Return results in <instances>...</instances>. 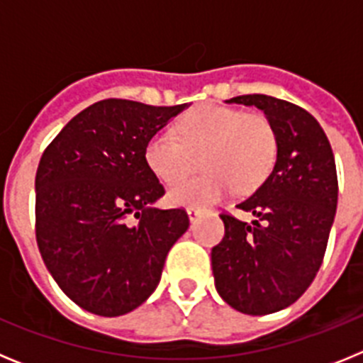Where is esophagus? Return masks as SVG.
I'll return each instance as SVG.
<instances>
[{
  "label": "esophagus",
  "mask_w": 363,
  "mask_h": 363,
  "mask_svg": "<svg viewBox=\"0 0 363 363\" xmlns=\"http://www.w3.org/2000/svg\"><path fill=\"white\" fill-rule=\"evenodd\" d=\"M187 214H189V220L196 221L198 218L201 216V209H198V207H189Z\"/></svg>",
  "instance_id": "34e87169"
}]
</instances>
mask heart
<instances>
[{
  "label": "heart",
  "instance_id": "obj_1",
  "mask_svg": "<svg viewBox=\"0 0 363 363\" xmlns=\"http://www.w3.org/2000/svg\"><path fill=\"white\" fill-rule=\"evenodd\" d=\"M176 134L158 133L145 145V163L163 184L196 170V179L172 185L167 198L182 207H207L238 187L252 192L271 176L278 158V136L264 114L223 105H200L176 123Z\"/></svg>",
  "mask_w": 363,
  "mask_h": 363
}]
</instances>
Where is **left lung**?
<instances>
[{
  "label": "left lung",
  "instance_id": "obj_1",
  "mask_svg": "<svg viewBox=\"0 0 363 363\" xmlns=\"http://www.w3.org/2000/svg\"><path fill=\"white\" fill-rule=\"evenodd\" d=\"M227 104L264 111L278 136L271 176L236 205L256 220L220 214L225 236L211 252L218 294L233 309L262 316L294 303L322 265L338 203L335 154L306 108L265 94Z\"/></svg>",
  "mask_w": 363,
  "mask_h": 363
}]
</instances>
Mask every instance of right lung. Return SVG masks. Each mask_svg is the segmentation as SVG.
<instances>
[{"label":"right lung","instance_id":"1","mask_svg":"<svg viewBox=\"0 0 363 363\" xmlns=\"http://www.w3.org/2000/svg\"><path fill=\"white\" fill-rule=\"evenodd\" d=\"M187 107L101 99L45 149L36 172L38 247L82 309L121 316L142 306L189 229L184 209L152 207L165 189L145 163L149 138Z\"/></svg>","mask_w":363,"mask_h":363}]
</instances>
